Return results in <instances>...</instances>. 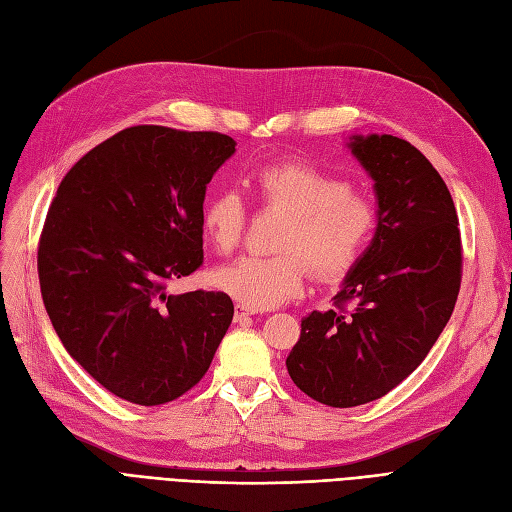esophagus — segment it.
I'll return each instance as SVG.
<instances>
[{"label": "esophagus", "mask_w": 512, "mask_h": 512, "mask_svg": "<svg viewBox=\"0 0 512 512\" xmlns=\"http://www.w3.org/2000/svg\"><path fill=\"white\" fill-rule=\"evenodd\" d=\"M256 310H250L241 306V303H237V308H234V323H243L245 319H250V316H254Z\"/></svg>", "instance_id": "obj_1"}]
</instances>
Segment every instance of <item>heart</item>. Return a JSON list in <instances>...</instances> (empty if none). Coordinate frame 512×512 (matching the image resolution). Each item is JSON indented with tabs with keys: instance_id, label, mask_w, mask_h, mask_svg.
<instances>
[{
	"instance_id": "obj_1",
	"label": "heart",
	"mask_w": 512,
	"mask_h": 512,
	"mask_svg": "<svg viewBox=\"0 0 512 512\" xmlns=\"http://www.w3.org/2000/svg\"><path fill=\"white\" fill-rule=\"evenodd\" d=\"M262 206L286 213L271 256H243L215 273V284L250 310L278 308L295 299L310 275L338 280L362 258L377 226L366 193L306 161H280L252 176ZM202 228L217 252L243 241L247 209L237 191H215L202 204Z\"/></svg>"
}]
</instances>
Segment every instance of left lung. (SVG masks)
<instances>
[{
  "label": "left lung",
  "mask_w": 512,
  "mask_h": 512,
  "mask_svg": "<svg viewBox=\"0 0 512 512\" xmlns=\"http://www.w3.org/2000/svg\"><path fill=\"white\" fill-rule=\"evenodd\" d=\"M351 153L375 181L377 232L334 310L308 314L286 357L301 392L340 409L385 396L422 364L463 275L457 209L431 161L394 135H353Z\"/></svg>",
  "instance_id": "8db88e82"
}]
</instances>
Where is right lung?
<instances>
[{
    "mask_svg": "<svg viewBox=\"0 0 512 512\" xmlns=\"http://www.w3.org/2000/svg\"><path fill=\"white\" fill-rule=\"evenodd\" d=\"M237 142L137 124L66 172L38 241L55 334L92 379L133 405H165L209 370L232 323L226 293L170 295L204 262L206 185Z\"/></svg>",
    "mask_w": 512,
    "mask_h": 512,
    "instance_id": "add662e5",
    "label": "right lung"
}]
</instances>
